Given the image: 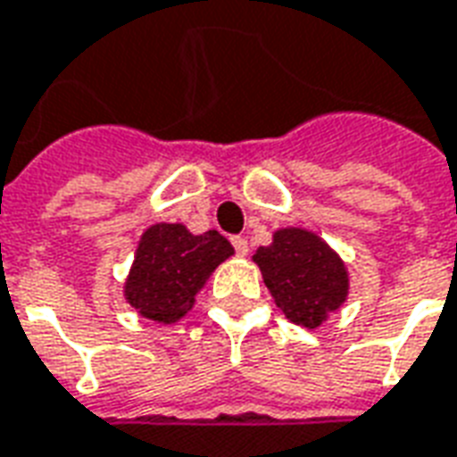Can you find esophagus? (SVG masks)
Segmentation results:
<instances>
[{
	"mask_svg": "<svg viewBox=\"0 0 457 457\" xmlns=\"http://www.w3.org/2000/svg\"><path fill=\"white\" fill-rule=\"evenodd\" d=\"M231 244H234L236 253L241 255V258H244V255H248V241H245L244 236H234V238H231Z\"/></svg>",
	"mask_w": 457,
	"mask_h": 457,
	"instance_id": "esophagus-1",
	"label": "esophagus"
}]
</instances>
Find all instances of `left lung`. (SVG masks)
I'll list each match as a JSON object with an SVG mask.
<instances>
[{
  "label": "left lung",
  "instance_id": "obj_1",
  "mask_svg": "<svg viewBox=\"0 0 457 457\" xmlns=\"http://www.w3.org/2000/svg\"><path fill=\"white\" fill-rule=\"evenodd\" d=\"M253 261L263 273L275 305L290 322L307 329L322 325L349 295L345 261L332 245L307 228H278L273 244L261 245Z\"/></svg>",
  "mask_w": 457,
  "mask_h": 457
}]
</instances>
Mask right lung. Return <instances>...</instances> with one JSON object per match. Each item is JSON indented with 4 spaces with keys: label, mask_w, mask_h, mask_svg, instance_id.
<instances>
[{
    "label": "right lung",
    "mask_w": 457,
    "mask_h": 457,
    "mask_svg": "<svg viewBox=\"0 0 457 457\" xmlns=\"http://www.w3.org/2000/svg\"><path fill=\"white\" fill-rule=\"evenodd\" d=\"M234 255L219 231L194 236L184 223H154L142 234L125 278V300L162 325L182 320L209 275Z\"/></svg>",
    "instance_id": "1"
}]
</instances>
